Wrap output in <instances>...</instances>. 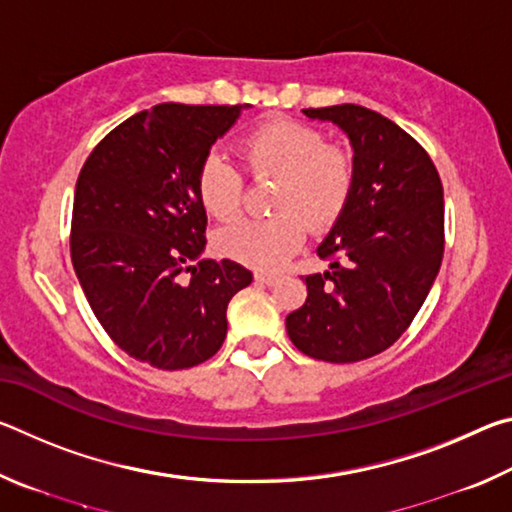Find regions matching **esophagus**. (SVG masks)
Wrapping results in <instances>:
<instances>
[{"instance_id":"34e87169","label":"esophagus","mask_w":512,"mask_h":512,"mask_svg":"<svg viewBox=\"0 0 512 512\" xmlns=\"http://www.w3.org/2000/svg\"><path fill=\"white\" fill-rule=\"evenodd\" d=\"M280 277H277L275 273H255V282L257 284H266V287H271V284H275Z\"/></svg>"}]
</instances>
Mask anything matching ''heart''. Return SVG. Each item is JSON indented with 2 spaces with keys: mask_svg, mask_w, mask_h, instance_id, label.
<instances>
[{
  "mask_svg": "<svg viewBox=\"0 0 512 512\" xmlns=\"http://www.w3.org/2000/svg\"><path fill=\"white\" fill-rule=\"evenodd\" d=\"M246 169L280 180L273 219H239L216 232L221 255L250 268H277L305 241L307 225L323 230L348 203L354 160L339 144H327L318 128L296 119H266L239 142ZM241 178L219 153H207L196 173V194L214 219H232L241 205ZM308 223L305 224L304 221Z\"/></svg>",
  "mask_w": 512,
  "mask_h": 512,
  "instance_id": "b5f03b06",
  "label": "heart"
}]
</instances>
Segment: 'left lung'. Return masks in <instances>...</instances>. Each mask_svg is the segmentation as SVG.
<instances>
[{"label": "left lung", "mask_w": 512, "mask_h": 512, "mask_svg": "<svg viewBox=\"0 0 512 512\" xmlns=\"http://www.w3.org/2000/svg\"><path fill=\"white\" fill-rule=\"evenodd\" d=\"M348 135L354 183L316 248L329 271L307 275V300L287 316L311 359L363 361L400 339L418 314L445 250L443 185L427 151L395 121L354 103L302 110Z\"/></svg>", "instance_id": "8db88e82"}]
</instances>
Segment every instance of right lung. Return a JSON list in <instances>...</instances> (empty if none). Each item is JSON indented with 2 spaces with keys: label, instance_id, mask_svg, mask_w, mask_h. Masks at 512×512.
I'll list each match as a JSON object with an SVG mask.
<instances>
[{
  "label": "right lung",
  "instance_id": "1",
  "mask_svg": "<svg viewBox=\"0 0 512 512\" xmlns=\"http://www.w3.org/2000/svg\"><path fill=\"white\" fill-rule=\"evenodd\" d=\"M248 106L160 103L97 144L76 180L72 264L94 316L128 357L183 370L214 357L228 302L253 282L205 259L196 173Z\"/></svg>",
  "mask_w": 512,
  "mask_h": 512
}]
</instances>
